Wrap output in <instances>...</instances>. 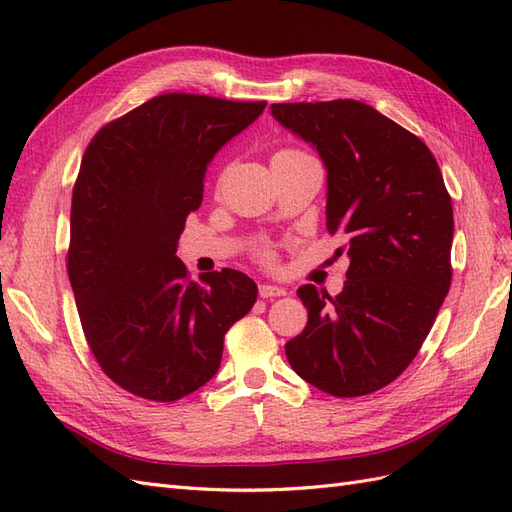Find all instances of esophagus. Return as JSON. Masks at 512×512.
Returning a JSON list of instances; mask_svg holds the SVG:
<instances>
[{
  "label": "esophagus",
  "mask_w": 512,
  "mask_h": 512,
  "mask_svg": "<svg viewBox=\"0 0 512 512\" xmlns=\"http://www.w3.org/2000/svg\"><path fill=\"white\" fill-rule=\"evenodd\" d=\"M258 294L262 299H273V297H284L286 290L280 286H273V284H260Z\"/></svg>",
  "instance_id": "esophagus-1"
}]
</instances>
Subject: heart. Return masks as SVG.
Returning <instances> with one entry per match:
<instances>
[{"label":"heart","mask_w":512,"mask_h":512,"mask_svg":"<svg viewBox=\"0 0 512 512\" xmlns=\"http://www.w3.org/2000/svg\"><path fill=\"white\" fill-rule=\"evenodd\" d=\"M286 153H297V151H294V149H282V151H277V153H275V156H286ZM275 156H273V158H275ZM262 256H265L267 260H271V258H273V254H271L269 250H265V252H262Z\"/></svg>","instance_id":"1"}]
</instances>
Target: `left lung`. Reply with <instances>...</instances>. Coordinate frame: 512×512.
<instances>
[{
  "instance_id": "obj_1",
  "label": "left lung",
  "mask_w": 512,
  "mask_h": 512,
  "mask_svg": "<svg viewBox=\"0 0 512 512\" xmlns=\"http://www.w3.org/2000/svg\"><path fill=\"white\" fill-rule=\"evenodd\" d=\"M271 115L322 158L327 228L350 258L337 297L299 288L307 327L288 363L329 395L374 393L412 363L451 288V196L421 138L369 104H271Z\"/></svg>"
}]
</instances>
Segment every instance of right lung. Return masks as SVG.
<instances>
[{
  "mask_svg": "<svg viewBox=\"0 0 512 512\" xmlns=\"http://www.w3.org/2000/svg\"><path fill=\"white\" fill-rule=\"evenodd\" d=\"M267 102L194 94L147 100L91 138L72 190L68 277L104 374L151 401H177L220 369L224 335L258 286L222 269L190 280L175 256L205 173Z\"/></svg>",
  "mask_w": 512,
  "mask_h": 512,
  "instance_id": "1",
  "label": "right lung"
}]
</instances>
